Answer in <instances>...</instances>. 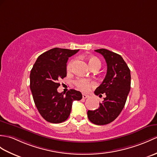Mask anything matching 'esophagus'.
<instances>
[{"label":"esophagus","instance_id":"obj_1","mask_svg":"<svg viewBox=\"0 0 157 157\" xmlns=\"http://www.w3.org/2000/svg\"><path fill=\"white\" fill-rule=\"evenodd\" d=\"M88 97H89V96L87 95V94H82V98H84V99H86V98H87Z\"/></svg>","mask_w":157,"mask_h":157}]
</instances>
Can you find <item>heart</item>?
<instances>
[{"label":"heart","instance_id":"1","mask_svg":"<svg viewBox=\"0 0 157 157\" xmlns=\"http://www.w3.org/2000/svg\"><path fill=\"white\" fill-rule=\"evenodd\" d=\"M74 59H71L68 62V63L67 65V70L68 71L71 70V67H72L73 64H74ZM88 63L90 67L95 66L96 65H98L100 66L101 65L100 60L95 57H89ZM75 84L79 90L83 91V92H86V91L88 90L91 87L94 86L95 83H94V82L91 81V80H89V79H83V78H78L75 81Z\"/></svg>","mask_w":157,"mask_h":157}]
</instances>
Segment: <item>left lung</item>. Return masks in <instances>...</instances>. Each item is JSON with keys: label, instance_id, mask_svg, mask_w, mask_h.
I'll use <instances>...</instances> for the list:
<instances>
[{"label": "left lung", "instance_id": "left-lung-1", "mask_svg": "<svg viewBox=\"0 0 157 157\" xmlns=\"http://www.w3.org/2000/svg\"><path fill=\"white\" fill-rule=\"evenodd\" d=\"M95 52L102 55L107 63L106 75L102 83L96 89L94 94L102 96V103L96 110L87 111L91 122L97 125H105L112 122L123 110L130 90V71L120 55L105 49Z\"/></svg>", "mask_w": 157, "mask_h": 157}]
</instances>
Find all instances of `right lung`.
<instances>
[{
	"instance_id": "add662e5",
	"label": "right lung",
	"mask_w": 157,
	"mask_h": 157,
	"mask_svg": "<svg viewBox=\"0 0 157 157\" xmlns=\"http://www.w3.org/2000/svg\"><path fill=\"white\" fill-rule=\"evenodd\" d=\"M79 49L53 48L39 56L30 74V88L40 114L46 121L61 123L70 116L72 103L82 98V93L70 90L59 93V80L67 75V62Z\"/></svg>"
}]
</instances>
